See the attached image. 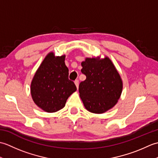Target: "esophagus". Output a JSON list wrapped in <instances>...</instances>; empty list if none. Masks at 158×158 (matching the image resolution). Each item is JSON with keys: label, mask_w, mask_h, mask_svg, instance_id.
<instances>
[{"label": "esophagus", "mask_w": 158, "mask_h": 158, "mask_svg": "<svg viewBox=\"0 0 158 158\" xmlns=\"http://www.w3.org/2000/svg\"><path fill=\"white\" fill-rule=\"evenodd\" d=\"M75 85L77 87V88H78V87H79V80H75Z\"/></svg>", "instance_id": "esophagus-1"}]
</instances>
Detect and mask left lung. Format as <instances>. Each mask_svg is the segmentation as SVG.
<instances>
[{
  "label": "left lung",
  "mask_w": 158,
  "mask_h": 158,
  "mask_svg": "<svg viewBox=\"0 0 158 158\" xmlns=\"http://www.w3.org/2000/svg\"><path fill=\"white\" fill-rule=\"evenodd\" d=\"M81 66V73L86 76L79 87L83 105L89 112H106L115 105L122 94L123 85L119 74L107 57L86 58Z\"/></svg>",
  "instance_id": "left-lung-1"
}]
</instances>
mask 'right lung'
Here are the masks:
<instances>
[{"mask_svg":"<svg viewBox=\"0 0 158 158\" xmlns=\"http://www.w3.org/2000/svg\"><path fill=\"white\" fill-rule=\"evenodd\" d=\"M65 56L55 57L49 53L39 66L31 83V95L35 104L48 113L56 112L65 106L66 100L77 90L69 79Z\"/></svg>","mask_w":158,"mask_h":158,"instance_id":"obj_1","label":"right lung"}]
</instances>
